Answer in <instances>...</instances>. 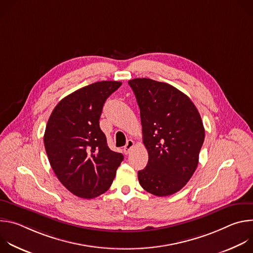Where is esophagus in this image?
I'll list each match as a JSON object with an SVG mask.
<instances>
[{"label": "esophagus", "instance_id": "obj_1", "mask_svg": "<svg viewBox=\"0 0 253 253\" xmlns=\"http://www.w3.org/2000/svg\"><path fill=\"white\" fill-rule=\"evenodd\" d=\"M133 146H134V141H133V140H128L127 143H126V145L124 146V149H123V150H124V153H125V154H129L130 151L132 150Z\"/></svg>", "mask_w": 253, "mask_h": 253}]
</instances>
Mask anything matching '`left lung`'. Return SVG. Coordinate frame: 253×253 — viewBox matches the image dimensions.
<instances>
[{
  "instance_id": "left-lung-1",
  "label": "left lung",
  "mask_w": 253,
  "mask_h": 253,
  "mask_svg": "<svg viewBox=\"0 0 253 253\" xmlns=\"http://www.w3.org/2000/svg\"><path fill=\"white\" fill-rule=\"evenodd\" d=\"M139 109L148 163L138 171L143 189L168 196L183 188L196 170L205 131L193 102L175 87L148 78L128 81Z\"/></svg>"
}]
</instances>
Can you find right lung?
Wrapping results in <instances>:
<instances>
[{
    "mask_svg": "<svg viewBox=\"0 0 253 253\" xmlns=\"http://www.w3.org/2000/svg\"><path fill=\"white\" fill-rule=\"evenodd\" d=\"M121 82L101 81L63 98L48 120L44 145L60 182L74 195L92 199L111 186L123 154L108 147L99 119L105 101Z\"/></svg>",
    "mask_w": 253,
    "mask_h": 253,
    "instance_id": "obj_1",
    "label": "right lung"
}]
</instances>
